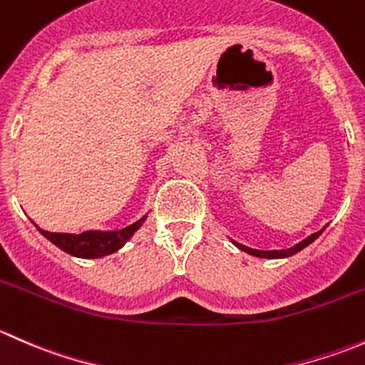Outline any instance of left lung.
Listing matches in <instances>:
<instances>
[{"instance_id":"1","label":"left lung","mask_w":365,"mask_h":365,"mask_svg":"<svg viewBox=\"0 0 365 365\" xmlns=\"http://www.w3.org/2000/svg\"><path fill=\"white\" fill-rule=\"evenodd\" d=\"M325 227H327V226H325ZM325 227H323V230H319V231H316V233L309 235L307 238H304V240H302V242H298V244L293 245V247H289V249H281V251H259V249L247 247V245H242V244H238V242H235V240H231V242H233V244L237 245V247L240 249V251L251 254V256L264 257V259H281V257H289V256H293V254L300 252L302 249L307 247L309 244H312V242H314L316 238H318L319 235H322L323 231H325Z\"/></svg>"}]
</instances>
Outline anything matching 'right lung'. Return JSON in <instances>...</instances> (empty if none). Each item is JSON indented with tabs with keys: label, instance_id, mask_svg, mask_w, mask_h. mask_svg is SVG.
<instances>
[{
	"label": "right lung",
	"instance_id": "obj_1",
	"mask_svg": "<svg viewBox=\"0 0 365 365\" xmlns=\"http://www.w3.org/2000/svg\"><path fill=\"white\" fill-rule=\"evenodd\" d=\"M148 213L138 219L135 222L128 224V226L121 227V230H111V231H102V230H90L83 231L79 235L73 233H51V231H43L42 227H35L47 238L49 242H53L56 247H60L61 251H65L70 256L83 257V259H95V257H104L109 254L120 251L132 237H134L135 231L143 226V222L146 220Z\"/></svg>",
	"mask_w": 365,
	"mask_h": 365
}]
</instances>
